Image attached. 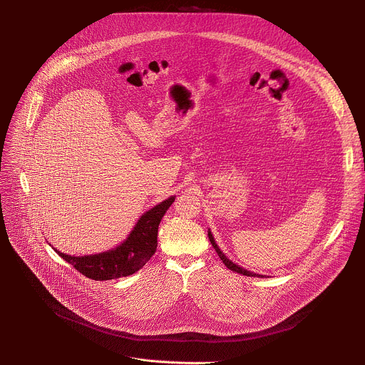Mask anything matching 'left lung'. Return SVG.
I'll use <instances>...</instances> for the list:
<instances>
[{
  "mask_svg": "<svg viewBox=\"0 0 365 365\" xmlns=\"http://www.w3.org/2000/svg\"><path fill=\"white\" fill-rule=\"evenodd\" d=\"M207 237H210V241H211L212 247L215 248L217 254L220 255V258L222 259V263L227 266V269H230V270H232V272H235V273H238V274H242V276H248V277H264V276H262V274H255V273H252V272H248V270H245V269H242V267L237 266L235 263H232L231 259H230V258H227V257H225V254H224V252L220 250V247L217 245V242H215V240H214V237H212L211 231L207 232Z\"/></svg>",
  "mask_w": 365,
  "mask_h": 365,
  "instance_id": "8db88e82",
  "label": "left lung"
}]
</instances>
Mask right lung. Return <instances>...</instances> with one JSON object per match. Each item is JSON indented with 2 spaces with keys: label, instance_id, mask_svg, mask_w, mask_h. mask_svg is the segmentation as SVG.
<instances>
[{
  "label": "right lung",
  "instance_id": "right-lung-1",
  "mask_svg": "<svg viewBox=\"0 0 365 365\" xmlns=\"http://www.w3.org/2000/svg\"><path fill=\"white\" fill-rule=\"evenodd\" d=\"M175 202V196L168 197L141 215L128 238L117 248L92 255H69L53 248L65 262L72 264L79 273L92 280H113L134 274L151 258L158 248L159 224Z\"/></svg>",
  "mask_w": 365,
  "mask_h": 365
}]
</instances>
